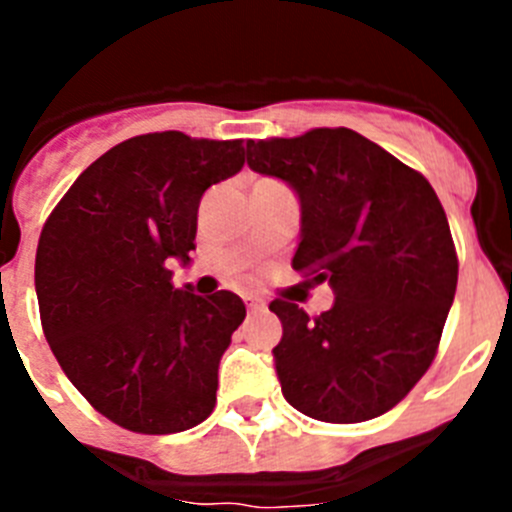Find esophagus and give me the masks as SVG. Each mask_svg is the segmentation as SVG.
Wrapping results in <instances>:
<instances>
[{
    "instance_id": "1",
    "label": "esophagus",
    "mask_w": 512,
    "mask_h": 512,
    "mask_svg": "<svg viewBox=\"0 0 512 512\" xmlns=\"http://www.w3.org/2000/svg\"><path fill=\"white\" fill-rule=\"evenodd\" d=\"M246 305L251 312H264L266 310V302L259 300V297H246Z\"/></svg>"
}]
</instances>
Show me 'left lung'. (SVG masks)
Listing matches in <instances>:
<instances>
[{
    "mask_svg": "<svg viewBox=\"0 0 512 512\" xmlns=\"http://www.w3.org/2000/svg\"><path fill=\"white\" fill-rule=\"evenodd\" d=\"M246 148L256 174L300 200L292 266L336 295L318 318L295 302L269 305L282 320L271 354L284 400L325 423L387 413L428 372L456 295L459 261L436 192L348 128Z\"/></svg>",
    "mask_w": 512,
    "mask_h": 512,
    "instance_id": "left-lung-1",
    "label": "left lung"
}]
</instances>
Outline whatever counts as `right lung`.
Returning <instances> with one entry per match:
<instances>
[{
  "label": "right lung",
  "mask_w": 512,
  "mask_h": 512,
  "mask_svg": "<svg viewBox=\"0 0 512 512\" xmlns=\"http://www.w3.org/2000/svg\"><path fill=\"white\" fill-rule=\"evenodd\" d=\"M243 164V140L135 135L99 156L43 225L45 338L92 408L128 431H187L215 408L217 366L246 305L228 289H176L169 264L192 261L202 194Z\"/></svg>",
  "instance_id": "obj_1"
}]
</instances>
